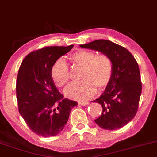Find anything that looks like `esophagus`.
<instances>
[{
	"label": "esophagus",
	"mask_w": 157,
	"mask_h": 157,
	"mask_svg": "<svg viewBox=\"0 0 157 157\" xmlns=\"http://www.w3.org/2000/svg\"><path fill=\"white\" fill-rule=\"evenodd\" d=\"M78 105H82V106H86V105H89V102L88 101H80V102H78Z\"/></svg>",
	"instance_id": "34e87169"
}]
</instances>
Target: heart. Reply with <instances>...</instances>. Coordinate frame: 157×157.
<instances>
[{
    "label": "heart",
    "mask_w": 157,
    "mask_h": 157,
    "mask_svg": "<svg viewBox=\"0 0 157 157\" xmlns=\"http://www.w3.org/2000/svg\"><path fill=\"white\" fill-rule=\"evenodd\" d=\"M71 60L83 68L81 73V82L69 85L65 95L71 99L85 101L96 93V88L103 89L107 86L113 75V64L108 56H96L91 51L77 50L71 55ZM51 77L56 86L63 87L69 82V71L67 64L62 59H58L51 67Z\"/></svg>",
    "instance_id": "1"
}]
</instances>
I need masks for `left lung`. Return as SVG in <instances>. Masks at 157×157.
I'll return each instance as SVG.
<instances>
[{
	"mask_svg": "<svg viewBox=\"0 0 157 157\" xmlns=\"http://www.w3.org/2000/svg\"><path fill=\"white\" fill-rule=\"evenodd\" d=\"M80 47L99 51L112 61L111 80L92 101L102 107V113L95 120L98 126L107 130L120 129L133 119L138 108L142 91L138 64L129 50L109 40L99 39Z\"/></svg>",
	"mask_w": 157,
	"mask_h": 157,
	"instance_id": "left-lung-1",
	"label": "left lung"
}]
</instances>
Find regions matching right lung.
<instances>
[{
	"label": "right lung",
	"instance_id": "obj_1",
	"mask_svg": "<svg viewBox=\"0 0 157 157\" xmlns=\"http://www.w3.org/2000/svg\"><path fill=\"white\" fill-rule=\"evenodd\" d=\"M68 47H47L28 54L19 69L16 90L19 112L33 132L53 137L63 129L77 101L64 99L52 77L51 67L70 51Z\"/></svg>",
	"mask_w": 157,
	"mask_h": 157
}]
</instances>
